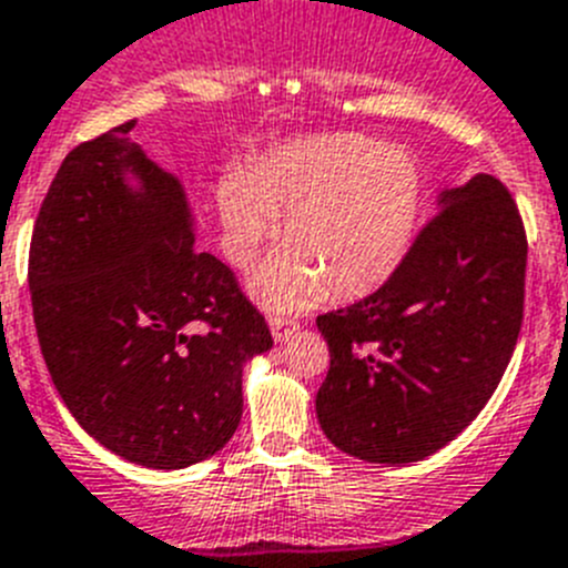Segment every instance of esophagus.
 <instances>
[{"instance_id": "1", "label": "esophagus", "mask_w": 568, "mask_h": 568, "mask_svg": "<svg viewBox=\"0 0 568 568\" xmlns=\"http://www.w3.org/2000/svg\"><path fill=\"white\" fill-rule=\"evenodd\" d=\"M268 325H272L274 342H285L291 334H296V331H300V322L291 320V316H280V314L268 316Z\"/></svg>"}]
</instances>
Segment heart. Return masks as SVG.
<instances>
[{
  "label": "heart",
  "mask_w": 568,
  "mask_h": 568,
  "mask_svg": "<svg viewBox=\"0 0 568 568\" xmlns=\"http://www.w3.org/2000/svg\"><path fill=\"white\" fill-rule=\"evenodd\" d=\"M223 248L237 268L277 232L288 248L252 277L260 303L300 308L328 283L331 294H365L405 257L422 209V170L410 152L367 135L308 138L277 146L246 175L217 186Z\"/></svg>",
  "instance_id": "b5f03b06"
}]
</instances>
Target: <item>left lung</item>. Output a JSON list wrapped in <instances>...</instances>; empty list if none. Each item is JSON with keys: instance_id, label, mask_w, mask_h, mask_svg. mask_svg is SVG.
<instances>
[{"instance_id": "1", "label": "left lung", "mask_w": 568, "mask_h": 568, "mask_svg": "<svg viewBox=\"0 0 568 568\" xmlns=\"http://www.w3.org/2000/svg\"><path fill=\"white\" fill-rule=\"evenodd\" d=\"M524 277L509 189L481 172L442 192L379 291L316 316L331 351L316 418L331 444L362 462L413 464L453 442L513 359Z\"/></svg>"}]
</instances>
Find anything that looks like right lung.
Returning <instances> with one entry per match:
<instances>
[{"mask_svg": "<svg viewBox=\"0 0 568 568\" xmlns=\"http://www.w3.org/2000/svg\"><path fill=\"white\" fill-rule=\"evenodd\" d=\"M132 126L61 161L30 240V300L75 422L126 462L183 469L234 436L243 367L274 339L232 268L197 252L183 183Z\"/></svg>", "mask_w": 568, "mask_h": 568, "instance_id": "right-lung-1", "label": "right lung"}]
</instances>
